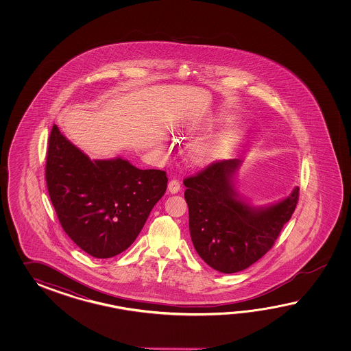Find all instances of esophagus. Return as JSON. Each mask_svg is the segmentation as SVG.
<instances>
[{"mask_svg":"<svg viewBox=\"0 0 351 351\" xmlns=\"http://www.w3.org/2000/svg\"><path fill=\"white\" fill-rule=\"evenodd\" d=\"M168 191L171 193H178L180 191V184H179V180L177 179H172L169 183H168Z\"/></svg>","mask_w":351,"mask_h":351,"instance_id":"esophagus-1","label":"esophagus"}]
</instances>
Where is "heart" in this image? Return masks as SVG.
I'll use <instances>...</instances> for the list:
<instances>
[{"mask_svg":"<svg viewBox=\"0 0 351 351\" xmlns=\"http://www.w3.org/2000/svg\"><path fill=\"white\" fill-rule=\"evenodd\" d=\"M236 141L234 132H226L223 134L218 135L212 141L197 143L191 150V156L197 162H203L210 157H215L219 153H223L230 149Z\"/></svg>","mask_w":351,"mask_h":351,"instance_id":"1","label":"heart"}]
</instances>
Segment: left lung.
<instances>
[{
	"instance_id": "left-lung-1",
	"label": "left lung",
	"mask_w": 351,
	"mask_h": 351,
	"mask_svg": "<svg viewBox=\"0 0 351 351\" xmlns=\"http://www.w3.org/2000/svg\"><path fill=\"white\" fill-rule=\"evenodd\" d=\"M241 165V159L218 160L183 180L194 248L222 274L239 272L267 254L298 201L295 186L275 204L251 206L234 189L233 177Z\"/></svg>"
}]
</instances>
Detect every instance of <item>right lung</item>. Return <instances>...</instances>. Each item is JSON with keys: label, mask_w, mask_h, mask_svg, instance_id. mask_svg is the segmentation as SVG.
Segmentation results:
<instances>
[{"label": "right lung", "mask_w": 351, "mask_h": 351, "mask_svg": "<svg viewBox=\"0 0 351 351\" xmlns=\"http://www.w3.org/2000/svg\"><path fill=\"white\" fill-rule=\"evenodd\" d=\"M46 184L60 223L95 258L130 246L167 189V174L139 169L125 159H90L53 125L46 158Z\"/></svg>", "instance_id": "1"}]
</instances>
